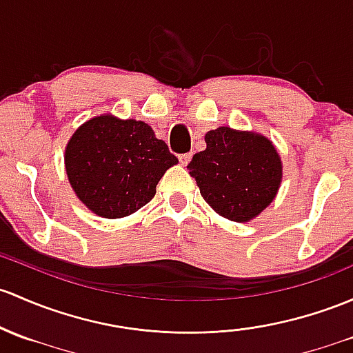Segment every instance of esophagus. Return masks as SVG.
<instances>
[{
    "label": "esophagus",
    "mask_w": 353,
    "mask_h": 353,
    "mask_svg": "<svg viewBox=\"0 0 353 353\" xmlns=\"http://www.w3.org/2000/svg\"><path fill=\"white\" fill-rule=\"evenodd\" d=\"M191 157H192L191 152H189V154H181V155H179V162H181V164H183V165H188L189 161H191Z\"/></svg>",
    "instance_id": "esophagus-1"
}]
</instances>
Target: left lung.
I'll use <instances>...</instances> for the list:
<instances>
[{
	"mask_svg": "<svg viewBox=\"0 0 353 353\" xmlns=\"http://www.w3.org/2000/svg\"><path fill=\"white\" fill-rule=\"evenodd\" d=\"M205 142V150L192 155L188 165L203 199L230 221L257 218L283 183L276 145L261 133L230 127L210 130Z\"/></svg>",
	"mask_w": 353,
	"mask_h": 353,
	"instance_id": "1",
	"label": "left lung"
}]
</instances>
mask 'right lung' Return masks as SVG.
I'll return each instance as SVG.
<instances>
[{"label": "right lung", "mask_w": 353, "mask_h": 353, "mask_svg": "<svg viewBox=\"0 0 353 353\" xmlns=\"http://www.w3.org/2000/svg\"><path fill=\"white\" fill-rule=\"evenodd\" d=\"M177 157L145 121L111 113L84 121L64 152L65 174L79 201L108 220L145 206Z\"/></svg>", "instance_id": "obj_1"}]
</instances>
